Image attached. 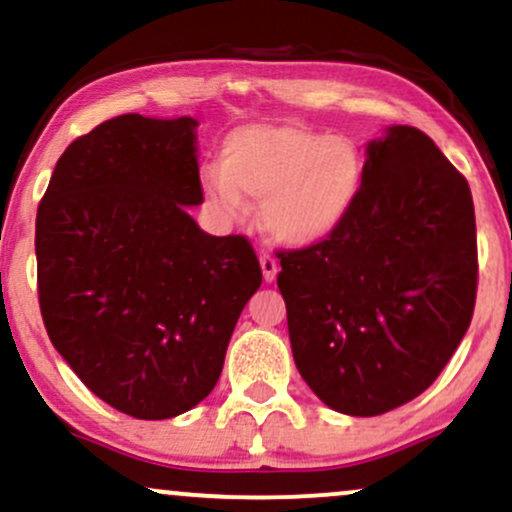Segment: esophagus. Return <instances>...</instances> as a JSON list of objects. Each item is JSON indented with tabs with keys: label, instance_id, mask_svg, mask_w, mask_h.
Instances as JSON below:
<instances>
[{
	"label": "esophagus",
	"instance_id": "obj_1",
	"mask_svg": "<svg viewBox=\"0 0 512 512\" xmlns=\"http://www.w3.org/2000/svg\"><path fill=\"white\" fill-rule=\"evenodd\" d=\"M260 267H262L264 281H274L276 274H279V262H276V257H272V255H262Z\"/></svg>",
	"mask_w": 512,
	"mask_h": 512
}]
</instances>
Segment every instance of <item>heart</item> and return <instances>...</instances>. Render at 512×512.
Masks as SVG:
<instances>
[{
	"mask_svg": "<svg viewBox=\"0 0 512 512\" xmlns=\"http://www.w3.org/2000/svg\"><path fill=\"white\" fill-rule=\"evenodd\" d=\"M365 181V162L346 135L300 123H250L221 143L219 169H207L205 193L221 214L240 219L243 197L262 202L276 243L307 248L346 221Z\"/></svg>",
	"mask_w": 512,
	"mask_h": 512,
	"instance_id": "heart-1",
	"label": "heart"
}]
</instances>
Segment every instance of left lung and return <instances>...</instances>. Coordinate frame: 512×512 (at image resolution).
I'll return each mask as SVG.
<instances>
[{
  "label": "left lung",
  "mask_w": 512,
  "mask_h": 512,
  "mask_svg": "<svg viewBox=\"0 0 512 512\" xmlns=\"http://www.w3.org/2000/svg\"><path fill=\"white\" fill-rule=\"evenodd\" d=\"M276 257L300 377L336 412L384 415L434 384L472 322L470 186L427 133L391 126L346 221Z\"/></svg>",
  "instance_id": "1"
}]
</instances>
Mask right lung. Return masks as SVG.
<instances>
[{"instance_id":"add662e5","label":"right lung","mask_w":512,"mask_h":512,"mask_svg":"<svg viewBox=\"0 0 512 512\" xmlns=\"http://www.w3.org/2000/svg\"><path fill=\"white\" fill-rule=\"evenodd\" d=\"M197 121L123 114L66 147L35 221L52 346L88 389L138 420H169L217 384L262 269L245 236H209Z\"/></svg>"}]
</instances>
